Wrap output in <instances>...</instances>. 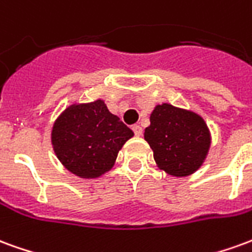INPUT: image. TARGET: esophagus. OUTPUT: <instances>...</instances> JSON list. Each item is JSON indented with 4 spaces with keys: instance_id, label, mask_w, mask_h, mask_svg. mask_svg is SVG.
<instances>
[{
    "instance_id": "34e87169",
    "label": "esophagus",
    "mask_w": 252,
    "mask_h": 252,
    "mask_svg": "<svg viewBox=\"0 0 252 252\" xmlns=\"http://www.w3.org/2000/svg\"><path fill=\"white\" fill-rule=\"evenodd\" d=\"M132 131L135 132V135H136V136H142L143 135V128L140 126H132Z\"/></svg>"
}]
</instances>
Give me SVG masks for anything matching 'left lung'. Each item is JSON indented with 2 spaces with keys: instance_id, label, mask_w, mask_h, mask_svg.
Here are the masks:
<instances>
[{
  "instance_id": "8db88e82",
  "label": "left lung",
  "mask_w": 252,
  "mask_h": 252,
  "mask_svg": "<svg viewBox=\"0 0 252 252\" xmlns=\"http://www.w3.org/2000/svg\"><path fill=\"white\" fill-rule=\"evenodd\" d=\"M144 139L154 159L166 173L185 177L200 167L211 144L208 126L200 116L173 105H158L150 117Z\"/></svg>"
}]
</instances>
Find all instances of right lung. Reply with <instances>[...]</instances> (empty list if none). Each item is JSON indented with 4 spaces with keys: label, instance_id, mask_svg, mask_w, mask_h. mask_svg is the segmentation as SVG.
<instances>
[{
    "label": "right lung",
    "instance_id": "add662e5",
    "mask_svg": "<svg viewBox=\"0 0 252 252\" xmlns=\"http://www.w3.org/2000/svg\"><path fill=\"white\" fill-rule=\"evenodd\" d=\"M132 136L133 132L97 99L63 112L52 128V146L68 171L81 178H95L112 169Z\"/></svg>",
    "mask_w": 252,
    "mask_h": 252
}]
</instances>
